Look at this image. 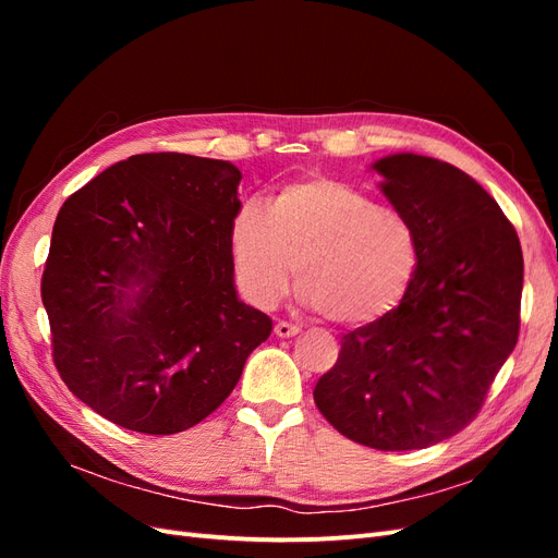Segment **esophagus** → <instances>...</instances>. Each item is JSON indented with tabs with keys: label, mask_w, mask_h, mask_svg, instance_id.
I'll return each mask as SVG.
<instances>
[{
	"label": "esophagus",
	"mask_w": 558,
	"mask_h": 558,
	"mask_svg": "<svg viewBox=\"0 0 558 558\" xmlns=\"http://www.w3.org/2000/svg\"><path fill=\"white\" fill-rule=\"evenodd\" d=\"M275 332H277V337H295L300 332V328L293 324H286V320H279V324L275 326Z\"/></svg>",
	"instance_id": "34e87169"
}]
</instances>
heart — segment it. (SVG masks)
<instances>
[{"label":"heart","instance_id":"b5f03b06","mask_svg":"<svg viewBox=\"0 0 558 558\" xmlns=\"http://www.w3.org/2000/svg\"><path fill=\"white\" fill-rule=\"evenodd\" d=\"M228 248L242 295L275 307L295 286L302 302L335 326H367L393 312L418 267L412 226L373 197L335 179L286 183L244 199L228 226Z\"/></svg>","mask_w":558,"mask_h":558}]
</instances>
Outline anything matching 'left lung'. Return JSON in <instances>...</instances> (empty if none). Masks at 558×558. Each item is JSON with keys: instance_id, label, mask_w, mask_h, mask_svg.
Masks as SVG:
<instances>
[{"instance_id": "1", "label": "left lung", "mask_w": 558, "mask_h": 558, "mask_svg": "<svg viewBox=\"0 0 558 558\" xmlns=\"http://www.w3.org/2000/svg\"><path fill=\"white\" fill-rule=\"evenodd\" d=\"M373 170L416 234L418 267L393 312L342 337L314 402L353 442L424 449L477 416L517 344L521 244L498 202L459 167L393 154Z\"/></svg>"}]
</instances>
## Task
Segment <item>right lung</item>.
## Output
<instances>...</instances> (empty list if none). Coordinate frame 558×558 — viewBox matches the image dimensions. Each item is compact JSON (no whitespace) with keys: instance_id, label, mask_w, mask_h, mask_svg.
<instances>
[{"instance_id":"right-lung-1","label":"right lung","mask_w":558,"mask_h":558,"mask_svg":"<svg viewBox=\"0 0 558 558\" xmlns=\"http://www.w3.org/2000/svg\"><path fill=\"white\" fill-rule=\"evenodd\" d=\"M228 160L142 154L64 202L41 300L66 388L128 430L193 428L238 386L272 318L234 291Z\"/></svg>"}]
</instances>
